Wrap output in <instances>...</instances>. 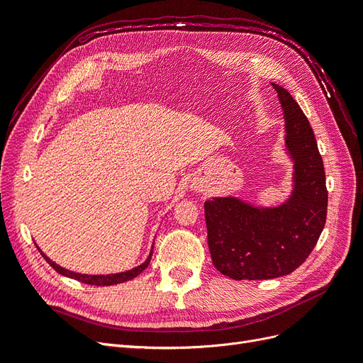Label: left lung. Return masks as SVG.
Segmentation results:
<instances>
[{
  "mask_svg": "<svg viewBox=\"0 0 363 363\" xmlns=\"http://www.w3.org/2000/svg\"><path fill=\"white\" fill-rule=\"evenodd\" d=\"M286 123L294 191L279 207H252L235 196L204 203L215 268L235 280L288 276L309 257L325 225L327 188L313 130L292 95L272 83Z\"/></svg>",
  "mask_w": 363,
  "mask_h": 363,
  "instance_id": "left-lung-1",
  "label": "left lung"
}]
</instances>
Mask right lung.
<instances>
[{"mask_svg":"<svg viewBox=\"0 0 363 363\" xmlns=\"http://www.w3.org/2000/svg\"><path fill=\"white\" fill-rule=\"evenodd\" d=\"M39 250V248H38ZM40 251V250H39ZM40 255L43 256V259H45L50 265L56 269L59 274H62V276L65 277H69V279H74V280H79L82 283H87V284H94V286H111V284H116V283H124L127 280H131L138 277L139 274L144 271L148 265H150V260H151V256H152V250L150 252L148 259L142 263V265L130 269V271H125V272H118V274H107V276H87V274H80V272H74V271H69V269H65L62 267H59L57 263H54L52 260H50L43 252L40 251Z\"/></svg>","mask_w":363,"mask_h":363,"instance_id":"right-lung-1","label":"right lung"}]
</instances>
